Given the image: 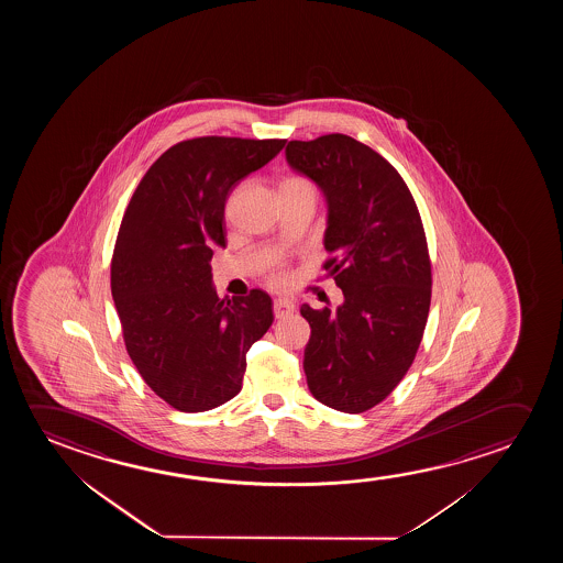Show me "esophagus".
Returning <instances> with one entry per match:
<instances>
[{
	"instance_id": "obj_1",
	"label": "esophagus",
	"mask_w": 563,
	"mask_h": 563,
	"mask_svg": "<svg viewBox=\"0 0 563 563\" xmlns=\"http://www.w3.org/2000/svg\"><path fill=\"white\" fill-rule=\"evenodd\" d=\"M273 311H275L277 319L290 316V313H294V301L288 300V298H278V300L273 301Z\"/></svg>"
}]
</instances>
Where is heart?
<instances>
[{"mask_svg": "<svg viewBox=\"0 0 563 563\" xmlns=\"http://www.w3.org/2000/svg\"><path fill=\"white\" fill-rule=\"evenodd\" d=\"M296 185H308L303 178H286L283 186H296ZM269 280L275 286L285 285L286 280H288V275H286L285 271L280 269V267H273L269 273Z\"/></svg>", "mask_w": 563, "mask_h": 563, "instance_id": "1", "label": "heart"}]
</instances>
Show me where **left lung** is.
I'll list each match as a JSON object with an SVG mask.
<instances>
[{
	"label": "left lung",
	"mask_w": 563,
	"mask_h": 563,
	"mask_svg": "<svg viewBox=\"0 0 563 563\" xmlns=\"http://www.w3.org/2000/svg\"><path fill=\"white\" fill-rule=\"evenodd\" d=\"M290 169L327 201L323 269L336 311L303 303V371L313 398L344 413L385 400L416 360L431 306V262L416 200L383 155L346 134L286 146Z\"/></svg>",
	"instance_id": "obj_1"
}]
</instances>
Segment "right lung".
Segmentation results:
<instances>
[{"label": "right lung", "mask_w": 563, "mask_h": 563, "mask_svg": "<svg viewBox=\"0 0 563 563\" xmlns=\"http://www.w3.org/2000/svg\"><path fill=\"white\" fill-rule=\"evenodd\" d=\"M286 140L203 136L169 147L132 194L111 260V294L124 346L146 385L169 406L198 413L242 388L246 354L273 323L255 288L221 300L211 247H224L232 188Z\"/></svg>", "instance_id": "right-lung-1"}]
</instances>
